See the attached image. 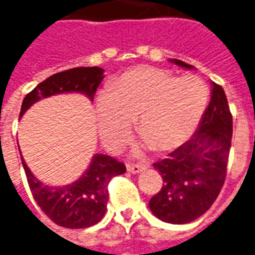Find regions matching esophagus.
<instances>
[{
    "label": "esophagus",
    "instance_id": "esophagus-1",
    "mask_svg": "<svg viewBox=\"0 0 255 255\" xmlns=\"http://www.w3.org/2000/svg\"><path fill=\"white\" fill-rule=\"evenodd\" d=\"M146 168L144 164H131V162H128L127 164V171L131 172V173H139V172H142Z\"/></svg>",
    "mask_w": 255,
    "mask_h": 255
}]
</instances>
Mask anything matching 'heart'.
I'll return each instance as SVG.
<instances>
[{
    "mask_svg": "<svg viewBox=\"0 0 255 255\" xmlns=\"http://www.w3.org/2000/svg\"><path fill=\"white\" fill-rule=\"evenodd\" d=\"M209 87L198 76L177 78L144 68L123 75L113 93L101 94L97 102L101 138L119 146L138 119L139 133L160 153L179 149L191 138L206 109Z\"/></svg>",
    "mask_w": 255,
    "mask_h": 255,
    "instance_id": "1",
    "label": "heart"
}]
</instances>
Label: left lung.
<instances>
[{"instance_id":"left-lung-1","label":"left lung","mask_w":255,"mask_h":255,"mask_svg":"<svg viewBox=\"0 0 255 255\" xmlns=\"http://www.w3.org/2000/svg\"><path fill=\"white\" fill-rule=\"evenodd\" d=\"M179 67L192 68L180 60ZM212 98L191 139L153 165L162 176V187L149 202L157 219L187 224L213 205L224 184L232 139V115L224 90L212 84Z\"/></svg>"}]
</instances>
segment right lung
<instances>
[{
	"instance_id": "obj_1",
	"label": "right lung",
	"mask_w": 255,
	"mask_h": 255,
	"mask_svg": "<svg viewBox=\"0 0 255 255\" xmlns=\"http://www.w3.org/2000/svg\"><path fill=\"white\" fill-rule=\"evenodd\" d=\"M104 79L100 67H79L52 75L25 95L20 117L41 98L63 93H80L94 100L97 87ZM20 150V149H19ZM32 197L53 223L64 228H87L105 216L108 184L112 177L123 175L126 165L106 154H95L82 177L63 187L43 184L36 179L21 157Z\"/></svg>"
}]
</instances>
